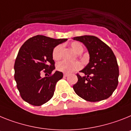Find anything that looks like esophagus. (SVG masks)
<instances>
[{"label": "esophagus", "instance_id": "esophagus-1", "mask_svg": "<svg viewBox=\"0 0 131 131\" xmlns=\"http://www.w3.org/2000/svg\"><path fill=\"white\" fill-rule=\"evenodd\" d=\"M68 74H67V73H64V75H63V76H64V77H68Z\"/></svg>", "mask_w": 131, "mask_h": 131}]
</instances>
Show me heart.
<instances>
[{"instance_id": "1", "label": "heart", "mask_w": 131, "mask_h": 131, "mask_svg": "<svg viewBox=\"0 0 131 131\" xmlns=\"http://www.w3.org/2000/svg\"><path fill=\"white\" fill-rule=\"evenodd\" d=\"M70 46L72 49L78 54H80L83 52V47L82 45L78 42H72L70 44ZM61 45H59L54 47L52 51V57L53 59L55 61L59 60L61 58ZM82 67V64L79 62H67V61H62L58 62L57 64V69L60 72H62L64 73H70V72L79 70Z\"/></svg>"}]
</instances>
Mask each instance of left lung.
I'll return each mask as SVG.
<instances>
[{"label":"left lung","instance_id":"8db88e82","mask_svg":"<svg viewBox=\"0 0 131 131\" xmlns=\"http://www.w3.org/2000/svg\"><path fill=\"white\" fill-rule=\"evenodd\" d=\"M82 42L90 54V62L77 74L78 82L73 86L75 93L88 102H99L110 97L118 85L119 67L113 51L93 36L73 37Z\"/></svg>","mask_w":131,"mask_h":131}]
</instances>
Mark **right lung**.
<instances>
[{"label":"right lung","instance_id":"right-lung-1","mask_svg":"<svg viewBox=\"0 0 131 131\" xmlns=\"http://www.w3.org/2000/svg\"><path fill=\"white\" fill-rule=\"evenodd\" d=\"M67 39H55L37 35L29 38L20 47L14 63V79L21 98L35 106H40L53 96L56 84L63 77L55 71L52 51ZM42 72L49 73L42 78Z\"/></svg>","mask_w":131,"mask_h":131}]
</instances>
